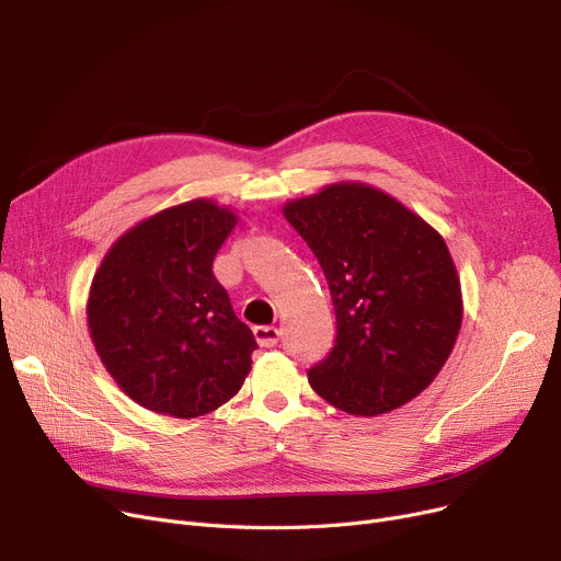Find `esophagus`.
Returning a JSON list of instances; mask_svg holds the SVG:
<instances>
[{
    "mask_svg": "<svg viewBox=\"0 0 561 561\" xmlns=\"http://www.w3.org/2000/svg\"><path fill=\"white\" fill-rule=\"evenodd\" d=\"M254 339L261 347H275L279 341L277 328H254Z\"/></svg>",
    "mask_w": 561,
    "mask_h": 561,
    "instance_id": "34e87169",
    "label": "esophagus"
}]
</instances>
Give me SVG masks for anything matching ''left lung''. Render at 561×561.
I'll use <instances>...</instances> for the list:
<instances>
[{
  "label": "left lung",
  "instance_id": "obj_1",
  "mask_svg": "<svg viewBox=\"0 0 561 561\" xmlns=\"http://www.w3.org/2000/svg\"><path fill=\"white\" fill-rule=\"evenodd\" d=\"M325 273L336 343L311 389L352 416L421 396L457 343L463 300L450 250L430 222L364 182H334L282 206Z\"/></svg>",
  "mask_w": 561,
  "mask_h": 561
}]
</instances>
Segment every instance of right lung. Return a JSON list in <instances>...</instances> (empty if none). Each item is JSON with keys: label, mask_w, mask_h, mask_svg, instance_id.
I'll use <instances>...</instances> for the list:
<instances>
[{"label": "right lung", "mask_w": 561, "mask_h": 561, "mask_svg": "<svg viewBox=\"0 0 561 561\" xmlns=\"http://www.w3.org/2000/svg\"><path fill=\"white\" fill-rule=\"evenodd\" d=\"M236 222L209 197L168 206L127 229L93 277L85 316L98 357L154 414H209L252 368L256 341L211 271Z\"/></svg>", "instance_id": "right-lung-1"}]
</instances>
